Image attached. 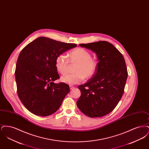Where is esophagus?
<instances>
[{"label":"esophagus","mask_w":149,"mask_h":149,"mask_svg":"<svg viewBox=\"0 0 149 149\" xmlns=\"http://www.w3.org/2000/svg\"><path fill=\"white\" fill-rule=\"evenodd\" d=\"M75 87L74 86H72V85H70V89L71 90V89H74Z\"/></svg>","instance_id":"esophagus-1"}]
</instances>
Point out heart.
<instances>
[{
	"label": "heart",
	"instance_id": "b5f03b06",
	"mask_svg": "<svg viewBox=\"0 0 149 149\" xmlns=\"http://www.w3.org/2000/svg\"><path fill=\"white\" fill-rule=\"evenodd\" d=\"M68 57L64 54L57 56L55 67L57 71L61 74H65L68 71L69 62L75 65L74 71L75 72L65 75L61 78V81L70 85L81 83L84 78L89 79L95 75L98 68V61L92 58L91 53L83 48H77L70 51Z\"/></svg>",
	"mask_w": 149,
	"mask_h": 149
}]
</instances>
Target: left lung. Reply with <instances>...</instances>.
Returning <instances> with one entry per match:
<instances>
[{
	"label": "left lung",
	"instance_id": "obj_1",
	"mask_svg": "<svg viewBox=\"0 0 149 149\" xmlns=\"http://www.w3.org/2000/svg\"><path fill=\"white\" fill-rule=\"evenodd\" d=\"M79 45L95 52L99 62L95 75L78 86L81 95L77 105L89 117H103L113 110L124 93L128 75L125 60L120 52L107 41Z\"/></svg>",
	"mask_w": 149,
	"mask_h": 149
}]
</instances>
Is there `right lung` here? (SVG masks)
<instances>
[{
    "instance_id": "obj_1",
    "label": "right lung",
    "mask_w": 149,
    "mask_h": 149,
    "mask_svg": "<svg viewBox=\"0 0 149 149\" xmlns=\"http://www.w3.org/2000/svg\"><path fill=\"white\" fill-rule=\"evenodd\" d=\"M77 46L40 37L22 50L15 77L18 95L29 112L45 117L60 108L70 88L64 83H54L60 78L55 59L57 55Z\"/></svg>"
}]
</instances>
